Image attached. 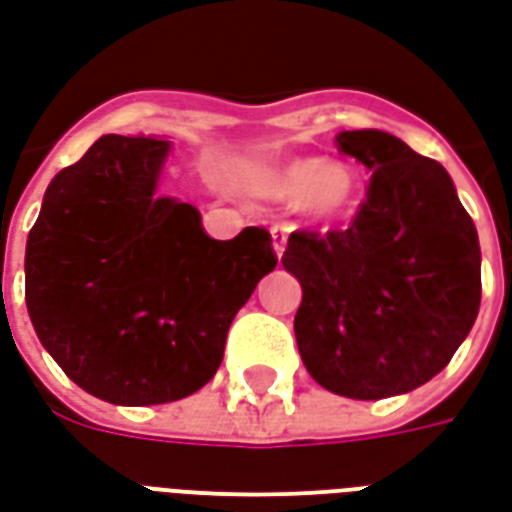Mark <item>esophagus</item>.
Returning <instances> with one entry per match:
<instances>
[{
  "label": "esophagus",
  "instance_id": "esophagus-1",
  "mask_svg": "<svg viewBox=\"0 0 512 512\" xmlns=\"http://www.w3.org/2000/svg\"><path fill=\"white\" fill-rule=\"evenodd\" d=\"M287 233H290V230H287L285 225H274V227H271V238H274V252H276V257L285 255Z\"/></svg>",
  "mask_w": 512,
  "mask_h": 512
}]
</instances>
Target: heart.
I'll list each match as a JSON object with an SVG mask.
<instances>
[{"label": "heart", "mask_w": 512, "mask_h": 512, "mask_svg": "<svg viewBox=\"0 0 512 512\" xmlns=\"http://www.w3.org/2000/svg\"><path fill=\"white\" fill-rule=\"evenodd\" d=\"M244 184L266 200H293L298 214L309 219H342L361 200V173L347 162L320 157H287L246 168Z\"/></svg>", "instance_id": "obj_1"}]
</instances>
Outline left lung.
Returning a JSON list of instances; mask_svg holds the SVG:
<instances>
[{"label": "left lung", "mask_w": 512, "mask_h": 512, "mask_svg": "<svg viewBox=\"0 0 512 512\" xmlns=\"http://www.w3.org/2000/svg\"><path fill=\"white\" fill-rule=\"evenodd\" d=\"M372 170L347 230L287 238L301 282L295 342L306 372L347 399H388L437 377L480 309V244L448 170L396 135H336Z\"/></svg>", "instance_id": "8db88e82"}]
</instances>
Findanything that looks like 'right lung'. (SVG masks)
I'll return each mask as SVG.
<instances>
[{"label": "right lung", "mask_w": 512, "mask_h": 512, "mask_svg": "<svg viewBox=\"0 0 512 512\" xmlns=\"http://www.w3.org/2000/svg\"><path fill=\"white\" fill-rule=\"evenodd\" d=\"M168 151V140L102 135L48 184L26 241L40 342L78 388L121 407L200 391L276 266L263 227L217 241L198 208L154 195Z\"/></svg>", "instance_id": "right-lung-1"}]
</instances>
